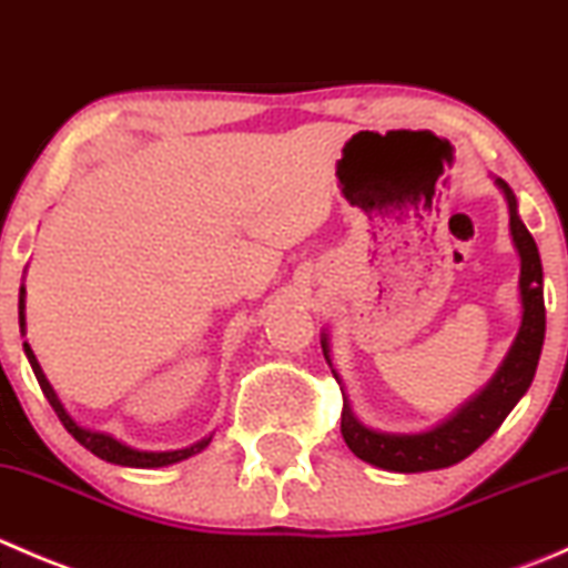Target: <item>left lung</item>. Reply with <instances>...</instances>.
Returning a JSON list of instances; mask_svg holds the SVG:
<instances>
[{
	"mask_svg": "<svg viewBox=\"0 0 568 568\" xmlns=\"http://www.w3.org/2000/svg\"><path fill=\"white\" fill-rule=\"evenodd\" d=\"M497 186L506 192L508 211H511V236L519 250V257H523V274H519L523 326H519V335L514 341L511 352H508L506 363L500 365L495 379L475 395L467 406H462L450 420L423 434H382L374 432V428H365L352 415L346 400H343L341 434L357 459L382 469H393V473H426V469L450 467V464L467 459L473 450H478L500 428V423L517 406V400L528 393L532 376H536L538 357H541L544 326H547V316H544L541 257H538V247L528 227L519 220L514 192L503 178H497ZM321 348H324V357L329 363L326 337L321 341Z\"/></svg>",
	"mask_w": 568,
	"mask_h": 568,
	"instance_id": "left-lung-1",
	"label": "left lung"
}]
</instances>
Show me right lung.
<instances>
[{
    "instance_id": "right-lung-1",
    "label": "right lung",
    "mask_w": 568,
    "mask_h": 568,
    "mask_svg": "<svg viewBox=\"0 0 568 568\" xmlns=\"http://www.w3.org/2000/svg\"><path fill=\"white\" fill-rule=\"evenodd\" d=\"M19 321H21V332H24V288H21V296H19ZM24 352H27V359H30L32 371H36V379H38L40 390H43L45 398H49L51 409L57 412V417H60L62 426L68 428V434H71V437L77 439L79 445H84V448H88L90 454L99 456V459L120 464V467L151 469V467H164V464H175V462H181V459H189V456L200 454V450H203L205 445H209V439H203V443L192 445V448L168 450V454H148V450H134V448H129V445L118 443V439L109 437V434L90 432V428H82V426H79V423L71 420V415H68V412L62 409L60 400H57V395H54V390H51L49 379H45L43 371H40L36 354H32L30 343H24Z\"/></svg>"
}]
</instances>
